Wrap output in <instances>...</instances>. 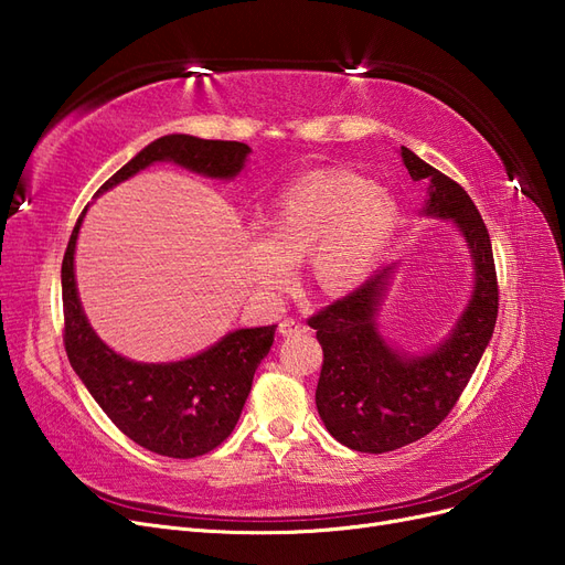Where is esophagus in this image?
Returning a JSON list of instances; mask_svg holds the SVG:
<instances>
[{
    "label": "esophagus",
    "mask_w": 565,
    "mask_h": 565,
    "mask_svg": "<svg viewBox=\"0 0 565 565\" xmlns=\"http://www.w3.org/2000/svg\"><path fill=\"white\" fill-rule=\"evenodd\" d=\"M309 330H311L309 324H306V322L299 320V318H285V320L280 322V334H282V337H289V334H306Z\"/></svg>",
    "instance_id": "34e87169"
}]
</instances>
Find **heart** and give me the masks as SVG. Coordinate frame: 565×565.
Here are the masks:
<instances>
[{
	"label": "heart",
	"mask_w": 565,
	"mask_h": 565,
	"mask_svg": "<svg viewBox=\"0 0 565 565\" xmlns=\"http://www.w3.org/2000/svg\"><path fill=\"white\" fill-rule=\"evenodd\" d=\"M396 202L361 177L322 172L295 181L247 241L252 282L276 297L309 256L311 282L328 295L361 282L396 226Z\"/></svg>",
	"instance_id": "heart-1"
}]
</instances>
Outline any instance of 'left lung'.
<instances>
[{
	"label": "left lung",
	"instance_id": "1",
	"mask_svg": "<svg viewBox=\"0 0 565 565\" xmlns=\"http://www.w3.org/2000/svg\"><path fill=\"white\" fill-rule=\"evenodd\" d=\"M401 158L413 181L426 185L424 214L452 218L465 233L476 289L452 334L417 358L391 351L374 322L393 266L380 268L353 292L309 318L322 347L318 415L341 446L372 455L424 438L450 415L481 361L500 309L490 235L473 200L405 146Z\"/></svg>",
	"mask_w": 565,
	"mask_h": 565
}]
</instances>
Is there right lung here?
Returning <instances> with one entry per match:
<instances>
[{
    "instance_id": "right-lung-1",
    "label": "right lung",
    "mask_w": 565,
    "mask_h": 565,
    "mask_svg": "<svg viewBox=\"0 0 565 565\" xmlns=\"http://www.w3.org/2000/svg\"><path fill=\"white\" fill-rule=\"evenodd\" d=\"M247 152L249 146L241 141L169 134L146 146L100 185L96 195L152 162H177L204 177L233 179L243 169ZM84 212L67 241L61 268L67 361L110 422L141 448L177 459L212 452L241 419L254 372L273 347L276 324L235 330L212 349L179 363H134L117 355L89 328L77 297L73 262Z\"/></svg>"
}]
</instances>
